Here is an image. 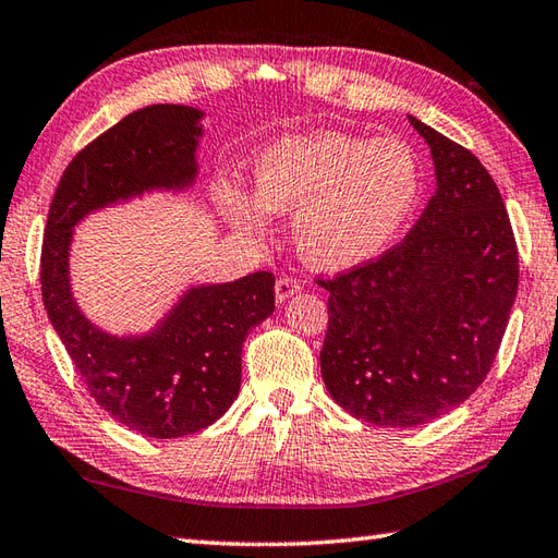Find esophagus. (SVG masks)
I'll use <instances>...</instances> for the list:
<instances>
[{
  "label": "esophagus",
  "mask_w": 558,
  "mask_h": 558,
  "mask_svg": "<svg viewBox=\"0 0 558 558\" xmlns=\"http://www.w3.org/2000/svg\"><path fill=\"white\" fill-rule=\"evenodd\" d=\"M302 290V282L298 280V278H290V276H282V278H278V282H276V300L278 302H286V300H290L294 292H300Z\"/></svg>",
  "instance_id": "obj_1"
}]
</instances>
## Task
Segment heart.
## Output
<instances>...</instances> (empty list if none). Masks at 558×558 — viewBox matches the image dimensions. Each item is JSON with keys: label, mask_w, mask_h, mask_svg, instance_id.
<instances>
[{"label": "heart", "mask_w": 558, "mask_h": 558, "mask_svg": "<svg viewBox=\"0 0 558 558\" xmlns=\"http://www.w3.org/2000/svg\"><path fill=\"white\" fill-rule=\"evenodd\" d=\"M254 201L222 189L236 227L256 234L266 215H290L292 242L314 268L345 270L387 248L421 198V161L399 137L312 133L260 149L251 169Z\"/></svg>", "instance_id": "heart-1"}]
</instances>
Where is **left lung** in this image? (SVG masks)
Segmentation results:
<instances>
[{
  "instance_id": "8db88e82",
  "label": "left lung",
  "mask_w": 558,
  "mask_h": 558,
  "mask_svg": "<svg viewBox=\"0 0 558 558\" xmlns=\"http://www.w3.org/2000/svg\"><path fill=\"white\" fill-rule=\"evenodd\" d=\"M438 189L401 244L316 280L329 290L322 377L351 416L413 428L482 387L518 294V246L496 181L472 151L409 116Z\"/></svg>"
}]
</instances>
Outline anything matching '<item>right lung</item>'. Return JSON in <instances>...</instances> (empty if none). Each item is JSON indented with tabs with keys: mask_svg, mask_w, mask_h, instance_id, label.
Masks as SVG:
<instances>
[{
	"mask_svg": "<svg viewBox=\"0 0 558 558\" xmlns=\"http://www.w3.org/2000/svg\"><path fill=\"white\" fill-rule=\"evenodd\" d=\"M203 111L157 104L140 108L64 169L52 195L40 254V292L50 324L94 401L147 438L198 433L232 407L242 385V345L276 310V276L195 286L142 336H113L86 319L70 286L76 222L149 191H185L198 177L195 149Z\"/></svg>",
	"mask_w": 558,
	"mask_h": 558,
	"instance_id": "add662e5",
	"label": "right lung"
}]
</instances>
